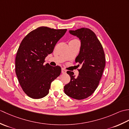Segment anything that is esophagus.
Masks as SVG:
<instances>
[{
  "instance_id": "esophagus-1",
  "label": "esophagus",
  "mask_w": 129,
  "mask_h": 129,
  "mask_svg": "<svg viewBox=\"0 0 129 129\" xmlns=\"http://www.w3.org/2000/svg\"><path fill=\"white\" fill-rule=\"evenodd\" d=\"M61 73H62V74L67 73V70H65V69H64V68H62V69H61Z\"/></svg>"
}]
</instances>
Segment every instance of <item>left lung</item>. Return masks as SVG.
<instances>
[{
	"mask_svg": "<svg viewBox=\"0 0 129 129\" xmlns=\"http://www.w3.org/2000/svg\"><path fill=\"white\" fill-rule=\"evenodd\" d=\"M69 31L80 40L75 62L81 68L76 78L73 72H67L70 81L65 85L64 92L72 98L82 100L92 95L99 85L105 66V53L100 41L90 29L83 28Z\"/></svg>",
	"mask_w": 129,
	"mask_h": 129,
	"instance_id": "left-lung-1",
	"label": "left lung"
}]
</instances>
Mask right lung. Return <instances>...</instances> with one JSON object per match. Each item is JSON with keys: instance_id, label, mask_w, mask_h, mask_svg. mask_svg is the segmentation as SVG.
Instances as JSON below:
<instances>
[{"instance_id": "obj_1", "label": "right lung", "mask_w": 129, "mask_h": 129, "mask_svg": "<svg viewBox=\"0 0 129 129\" xmlns=\"http://www.w3.org/2000/svg\"><path fill=\"white\" fill-rule=\"evenodd\" d=\"M67 30L41 26L21 41L15 57V73L21 88L30 98L37 99L47 95L51 82L61 73L60 67L44 62Z\"/></svg>"}]
</instances>
